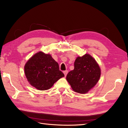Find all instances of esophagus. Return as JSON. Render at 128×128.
Here are the masks:
<instances>
[{"label": "esophagus", "mask_w": 128, "mask_h": 128, "mask_svg": "<svg viewBox=\"0 0 128 128\" xmlns=\"http://www.w3.org/2000/svg\"><path fill=\"white\" fill-rule=\"evenodd\" d=\"M68 72V70H65V71H63V73L64 74V75H65V76H66Z\"/></svg>", "instance_id": "1"}]
</instances>
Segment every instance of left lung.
<instances>
[{
  "label": "left lung",
  "instance_id": "1",
  "mask_svg": "<svg viewBox=\"0 0 128 128\" xmlns=\"http://www.w3.org/2000/svg\"><path fill=\"white\" fill-rule=\"evenodd\" d=\"M101 71L95 59L90 54L78 57L74 63V69L66 76V80L77 93H86L99 81Z\"/></svg>",
  "mask_w": 128,
  "mask_h": 128
}]
</instances>
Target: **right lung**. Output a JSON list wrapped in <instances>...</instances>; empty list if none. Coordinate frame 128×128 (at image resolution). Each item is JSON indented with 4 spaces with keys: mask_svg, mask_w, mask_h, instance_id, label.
Segmentation results:
<instances>
[{
    "mask_svg": "<svg viewBox=\"0 0 128 128\" xmlns=\"http://www.w3.org/2000/svg\"><path fill=\"white\" fill-rule=\"evenodd\" d=\"M24 72L29 84L40 90H48L64 76L57 62L50 54L42 52L36 53L27 62Z\"/></svg>",
    "mask_w": 128,
    "mask_h": 128,
    "instance_id": "right-lung-1",
    "label": "right lung"
}]
</instances>
